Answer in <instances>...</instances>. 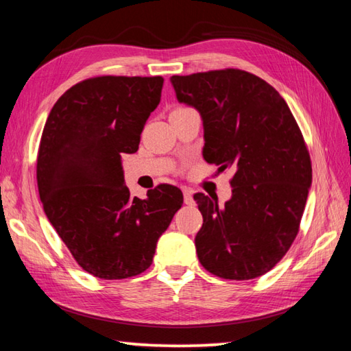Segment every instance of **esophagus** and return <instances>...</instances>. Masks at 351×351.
Here are the masks:
<instances>
[{"label":"esophagus","instance_id":"34e87169","mask_svg":"<svg viewBox=\"0 0 351 351\" xmlns=\"http://www.w3.org/2000/svg\"><path fill=\"white\" fill-rule=\"evenodd\" d=\"M182 193H184V202H186L187 206H195V201H193V190L184 189Z\"/></svg>","mask_w":351,"mask_h":351}]
</instances>
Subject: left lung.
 I'll return each mask as SVG.
<instances>
[{"mask_svg": "<svg viewBox=\"0 0 351 351\" xmlns=\"http://www.w3.org/2000/svg\"><path fill=\"white\" fill-rule=\"evenodd\" d=\"M180 103L199 112L202 156L233 169L232 197L196 193L202 227L197 259L213 275L247 281L270 271L289 252L311 186L304 136L284 98L269 82L239 69L171 76Z\"/></svg>", "mask_w": 351, "mask_h": 351, "instance_id": "obj_1", "label": "left lung"}]
</instances>
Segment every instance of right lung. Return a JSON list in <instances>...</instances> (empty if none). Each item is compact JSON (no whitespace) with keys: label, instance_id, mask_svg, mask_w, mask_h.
Wrapping results in <instances>:
<instances>
[{"label":"right lung","instance_id":"obj_1","mask_svg":"<svg viewBox=\"0 0 351 351\" xmlns=\"http://www.w3.org/2000/svg\"><path fill=\"white\" fill-rule=\"evenodd\" d=\"M162 76H95L61 95L36 159L47 219L82 270L125 279L147 270L159 237L182 206L170 184L132 197L121 154H135L161 101Z\"/></svg>","mask_w":351,"mask_h":351}]
</instances>
